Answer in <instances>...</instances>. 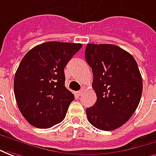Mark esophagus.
I'll list each match as a JSON object with an SVG mask.
<instances>
[{
  "mask_svg": "<svg viewBox=\"0 0 156 156\" xmlns=\"http://www.w3.org/2000/svg\"><path fill=\"white\" fill-rule=\"evenodd\" d=\"M86 90V87H81V89H80L79 91H77V94L79 95V96H80V95H82L83 94V92Z\"/></svg>",
  "mask_w": 156,
  "mask_h": 156,
  "instance_id": "1",
  "label": "esophagus"
}]
</instances>
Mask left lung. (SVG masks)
<instances>
[{
  "label": "left lung",
  "instance_id": "1",
  "mask_svg": "<svg viewBox=\"0 0 156 156\" xmlns=\"http://www.w3.org/2000/svg\"><path fill=\"white\" fill-rule=\"evenodd\" d=\"M85 58L92 69V87L97 94V102L87 108L88 121L104 131L119 129L140 101L143 81L137 62L114 44H88Z\"/></svg>",
  "mask_w": 156,
  "mask_h": 156
}]
</instances>
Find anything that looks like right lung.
Here are the masks:
<instances>
[{
	"mask_svg": "<svg viewBox=\"0 0 156 156\" xmlns=\"http://www.w3.org/2000/svg\"><path fill=\"white\" fill-rule=\"evenodd\" d=\"M80 44L47 42L27 52L16 69L14 94L24 119L38 129L62 122L75 97L65 87L64 69Z\"/></svg>",
	"mask_w": 156,
	"mask_h": 156,
	"instance_id": "obj_1",
	"label": "right lung"
}]
</instances>
